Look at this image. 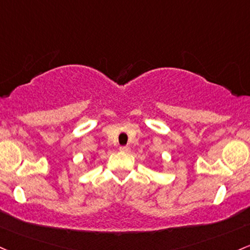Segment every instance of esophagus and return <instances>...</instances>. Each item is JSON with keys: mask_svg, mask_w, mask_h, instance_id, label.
<instances>
[{"mask_svg": "<svg viewBox=\"0 0 250 250\" xmlns=\"http://www.w3.org/2000/svg\"><path fill=\"white\" fill-rule=\"evenodd\" d=\"M120 150L121 152H125V153H128L130 150V148L128 147V146H122V147H120Z\"/></svg>", "mask_w": 250, "mask_h": 250, "instance_id": "34e87169", "label": "esophagus"}]
</instances>
